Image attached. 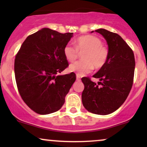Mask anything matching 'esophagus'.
Wrapping results in <instances>:
<instances>
[{
  "label": "esophagus",
  "instance_id": "34e87169",
  "mask_svg": "<svg viewBox=\"0 0 147 147\" xmlns=\"http://www.w3.org/2000/svg\"><path fill=\"white\" fill-rule=\"evenodd\" d=\"M76 80H77L78 81H80V80H81V78H80V76L79 75H76Z\"/></svg>",
  "mask_w": 147,
  "mask_h": 147
}]
</instances>
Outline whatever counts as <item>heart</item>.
Wrapping results in <instances>:
<instances>
[{
    "label": "heart",
    "mask_w": 147,
    "mask_h": 147,
    "mask_svg": "<svg viewBox=\"0 0 147 147\" xmlns=\"http://www.w3.org/2000/svg\"><path fill=\"white\" fill-rule=\"evenodd\" d=\"M102 45V40L93 35H85L78 38L76 41V47L71 43H67L63 49L64 55L67 61H75L78 51L85 52L82 56L84 61L71 64L69 67V71L84 76L91 72L93 67L100 69L103 67L108 60V50Z\"/></svg>",
    "instance_id": "1"
}]
</instances>
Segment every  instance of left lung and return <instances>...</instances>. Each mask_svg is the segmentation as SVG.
<instances>
[{
	"label": "left lung",
	"instance_id": "8db88e82",
	"mask_svg": "<svg viewBox=\"0 0 147 147\" xmlns=\"http://www.w3.org/2000/svg\"><path fill=\"white\" fill-rule=\"evenodd\" d=\"M96 32L107 42L108 57L93 76L99 79L98 84L88 78H82L84 84L82 100L88 112L107 115L118 109L127 98L133 84L135 59L132 50L119 35L104 29Z\"/></svg>",
	"mask_w": 147,
	"mask_h": 147
}]
</instances>
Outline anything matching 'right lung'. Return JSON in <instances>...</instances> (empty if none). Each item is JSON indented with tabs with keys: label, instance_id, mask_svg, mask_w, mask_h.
Wrapping results in <instances>:
<instances>
[{
	"label": "right lung",
	"instance_id": "1",
	"mask_svg": "<svg viewBox=\"0 0 147 147\" xmlns=\"http://www.w3.org/2000/svg\"><path fill=\"white\" fill-rule=\"evenodd\" d=\"M73 33H60L43 28L28 36L15 59V75L20 95L36 113H53L63 105L76 81L75 74L57 75L68 66L63 53Z\"/></svg>",
	"mask_w": 147,
	"mask_h": 147
}]
</instances>
